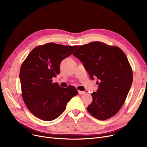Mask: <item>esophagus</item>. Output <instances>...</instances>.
Segmentation results:
<instances>
[{
	"label": "esophagus",
	"mask_w": 147,
	"mask_h": 147,
	"mask_svg": "<svg viewBox=\"0 0 147 147\" xmlns=\"http://www.w3.org/2000/svg\"><path fill=\"white\" fill-rule=\"evenodd\" d=\"M78 92H79V94H80V95H82V94H85V92H84V91H81V90H79V91H78Z\"/></svg>",
	"instance_id": "34e87169"
}]
</instances>
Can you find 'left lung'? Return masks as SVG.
Segmentation results:
<instances>
[{"instance_id": "8db88e82", "label": "left lung", "mask_w": 147, "mask_h": 147, "mask_svg": "<svg viewBox=\"0 0 147 147\" xmlns=\"http://www.w3.org/2000/svg\"><path fill=\"white\" fill-rule=\"evenodd\" d=\"M79 59L92 80L99 86L87 107L95 118L105 120L116 114L125 103L133 81L132 69L123 51L117 46L93 42L80 46L73 53Z\"/></svg>"}]
</instances>
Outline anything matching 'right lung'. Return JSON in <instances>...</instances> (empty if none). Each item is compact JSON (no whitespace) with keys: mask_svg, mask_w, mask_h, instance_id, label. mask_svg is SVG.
I'll return each instance as SVG.
<instances>
[{"mask_svg":"<svg viewBox=\"0 0 147 147\" xmlns=\"http://www.w3.org/2000/svg\"><path fill=\"white\" fill-rule=\"evenodd\" d=\"M78 47L54 43L38 46L22 63L20 71L22 97L28 110L37 118L45 121L57 119L67 102L78 94L74 86L64 88L52 80L59 74L61 61Z\"/></svg>","mask_w":147,"mask_h":147,"instance_id":"add662e5","label":"right lung"}]
</instances>
